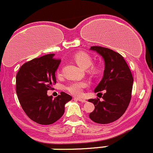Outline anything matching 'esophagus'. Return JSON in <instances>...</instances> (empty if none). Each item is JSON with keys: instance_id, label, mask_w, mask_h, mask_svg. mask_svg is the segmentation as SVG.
I'll list each match as a JSON object with an SVG mask.
<instances>
[{"instance_id": "obj_1", "label": "esophagus", "mask_w": 153, "mask_h": 153, "mask_svg": "<svg viewBox=\"0 0 153 153\" xmlns=\"http://www.w3.org/2000/svg\"><path fill=\"white\" fill-rule=\"evenodd\" d=\"M74 99L80 101V102H86L87 100L85 99H83V98H78V97H74Z\"/></svg>"}]
</instances>
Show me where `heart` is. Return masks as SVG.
<instances>
[{"instance_id":"obj_1","label":"heart","mask_w":153,"mask_h":153,"mask_svg":"<svg viewBox=\"0 0 153 153\" xmlns=\"http://www.w3.org/2000/svg\"><path fill=\"white\" fill-rule=\"evenodd\" d=\"M74 60L79 66L83 68H88L92 65V58L88 53L85 52H78L74 56ZM89 72L94 73L97 72L96 67L91 66L89 68ZM58 74H60V71H58ZM88 86V82L85 81H75L68 83L65 86V90L70 94L75 96H80L82 94L84 88Z\"/></svg>"}]
</instances>
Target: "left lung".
<instances>
[{"label":"left lung","instance_id":"8db88e82","mask_svg":"<svg viewBox=\"0 0 153 153\" xmlns=\"http://www.w3.org/2000/svg\"><path fill=\"white\" fill-rule=\"evenodd\" d=\"M91 50L97 51L105 62L103 77L94 91L100 94L104 91L102 100L99 98L90 99L94 104V110L89 115L93 122L109 124L115 122L126 111L131 99L133 78L131 70L121 54L100 46H93Z\"/></svg>","mask_w":153,"mask_h":153}]
</instances>
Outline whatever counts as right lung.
<instances>
[{"mask_svg": "<svg viewBox=\"0 0 153 153\" xmlns=\"http://www.w3.org/2000/svg\"><path fill=\"white\" fill-rule=\"evenodd\" d=\"M60 59L54 53L47 54L26 62L16 75V94L27 116L40 125H51L59 120L65 111V104L72 97L61 92L55 99L48 96V90L56 83L55 72Z\"/></svg>", "mask_w": 153, "mask_h": 153, "instance_id": "obj_1", "label": "right lung"}]
</instances>
